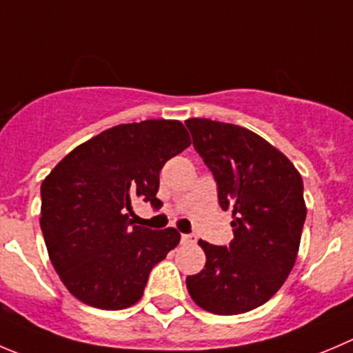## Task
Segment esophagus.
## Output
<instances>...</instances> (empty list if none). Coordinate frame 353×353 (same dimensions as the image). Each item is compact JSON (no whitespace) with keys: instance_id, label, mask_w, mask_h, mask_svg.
<instances>
[{"instance_id":"34e87169","label":"esophagus","mask_w":353,"mask_h":353,"mask_svg":"<svg viewBox=\"0 0 353 353\" xmlns=\"http://www.w3.org/2000/svg\"><path fill=\"white\" fill-rule=\"evenodd\" d=\"M194 241H196V236H193V234H181V243H183V245H193Z\"/></svg>"}]
</instances>
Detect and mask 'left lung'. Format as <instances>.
<instances>
[{
    "mask_svg": "<svg viewBox=\"0 0 353 353\" xmlns=\"http://www.w3.org/2000/svg\"><path fill=\"white\" fill-rule=\"evenodd\" d=\"M193 146L217 181L219 203L232 212L234 239H200L207 262L188 276L191 299L217 316L248 312L271 300L295 265L307 207L303 181L288 157L245 128L188 119Z\"/></svg>",
    "mask_w": 353,
    "mask_h": 353,
    "instance_id": "1",
    "label": "left lung"
}]
</instances>
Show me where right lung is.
<instances>
[{"label": "right lung", "mask_w": 353, "mask_h": 353, "mask_svg": "<svg viewBox=\"0 0 353 353\" xmlns=\"http://www.w3.org/2000/svg\"><path fill=\"white\" fill-rule=\"evenodd\" d=\"M190 145L179 121L121 124L79 145L44 177L41 231L54 271L75 299L103 310L141 299L152 269L181 234L134 225L131 203L143 198L160 207V170Z\"/></svg>", "instance_id": "right-lung-1"}]
</instances>
